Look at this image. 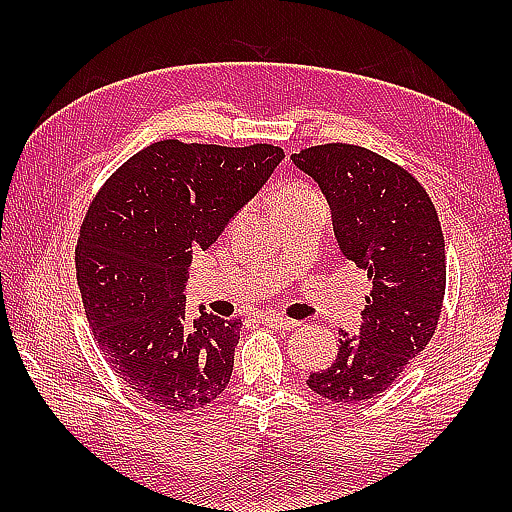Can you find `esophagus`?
I'll use <instances>...</instances> for the list:
<instances>
[{"label": "esophagus", "instance_id": "esophagus-1", "mask_svg": "<svg viewBox=\"0 0 512 512\" xmlns=\"http://www.w3.org/2000/svg\"><path fill=\"white\" fill-rule=\"evenodd\" d=\"M262 323H266L268 328H273V330H295V328H299V321L279 317V314H266V317H262Z\"/></svg>", "mask_w": 512, "mask_h": 512}]
</instances>
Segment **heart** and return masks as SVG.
Here are the masks:
<instances>
[{
  "label": "heart",
  "instance_id": "1",
  "mask_svg": "<svg viewBox=\"0 0 512 512\" xmlns=\"http://www.w3.org/2000/svg\"><path fill=\"white\" fill-rule=\"evenodd\" d=\"M310 193H314V191L310 187H306V184H290V187H286L284 191L277 195L275 206L292 202V200H299V198H306V195H310Z\"/></svg>",
  "mask_w": 512,
  "mask_h": 512
}]
</instances>
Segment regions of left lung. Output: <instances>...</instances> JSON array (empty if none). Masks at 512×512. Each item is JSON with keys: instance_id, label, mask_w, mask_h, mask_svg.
Masks as SVG:
<instances>
[{"instance_id": "obj_1", "label": "left lung", "mask_w": 512, "mask_h": 512, "mask_svg": "<svg viewBox=\"0 0 512 512\" xmlns=\"http://www.w3.org/2000/svg\"><path fill=\"white\" fill-rule=\"evenodd\" d=\"M292 162L319 184L341 253L372 281L361 332L339 330L334 363L306 380L314 394L352 405L394 385L436 332L447 286L442 226L422 184L365 147L317 145Z\"/></svg>"}]
</instances>
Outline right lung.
<instances>
[{"instance_id":"obj_1","label":"right lung","mask_w":512,"mask_h":512,"mask_svg":"<svg viewBox=\"0 0 512 512\" xmlns=\"http://www.w3.org/2000/svg\"><path fill=\"white\" fill-rule=\"evenodd\" d=\"M284 158L273 145L160 140L96 193L76 242V281L105 361L151 405L195 411L224 394L242 321L184 317L193 250H206Z\"/></svg>"}]
</instances>
